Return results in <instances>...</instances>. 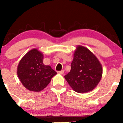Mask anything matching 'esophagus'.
Returning <instances> with one entry per match:
<instances>
[{
  "instance_id": "esophagus-1",
  "label": "esophagus",
  "mask_w": 123,
  "mask_h": 123,
  "mask_svg": "<svg viewBox=\"0 0 123 123\" xmlns=\"http://www.w3.org/2000/svg\"><path fill=\"white\" fill-rule=\"evenodd\" d=\"M63 73H64V70H63L58 72V74H63Z\"/></svg>"
}]
</instances>
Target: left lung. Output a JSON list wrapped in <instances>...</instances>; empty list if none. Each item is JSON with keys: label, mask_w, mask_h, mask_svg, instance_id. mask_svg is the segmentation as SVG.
Wrapping results in <instances>:
<instances>
[{"label": "left lung", "mask_w": 123, "mask_h": 123, "mask_svg": "<svg viewBox=\"0 0 123 123\" xmlns=\"http://www.w3.org/2000/svg\"><path fill=\"white\" fill-rule=\"evenodd\" d=\"M102 75V65L95 55L86 47L77 46L71 69L65 76L70 87L77 92H89L97 87Z\"/></svg>", "instance_id": "left-lung-1"}]
</instances>
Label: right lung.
I'll use <instances>...</instances> for the list:
<instances>
[{"label": "right lung", "instance_id": "right-lung-1", "mask_svg": "<svg viewBox=\"0 0 123 123\" xmlns=\"http://www.w3.org/2000/svg\"><path fill=\"white\" fill-rule=\"evenodd\" d=\"M43 55L37 49L28 52L20 60L17 67V75L26 89L39 92L47 87L51 78L57 73L50 66L43 62Z\"/></svg>", "mask_w": 123, "mask_h": 123}]
</instances>
